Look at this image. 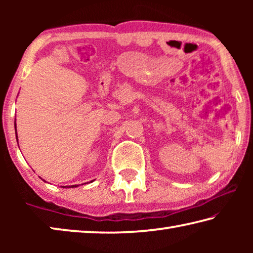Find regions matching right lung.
Segmentation results:
<instances>
[{
    "mask_svg": "<svg viewBox=\"0 0 253 253\" xmlns=\"http://www.w3.org/2000/svg\"><path fill=\"white\" fill-rule=\"evenodd\" d=\"M15 135H16V125H15ZM16 137H18V135H16ZM45 182V181H44ZM92 182V181H91ZM78 185H71V186H69V187H77ZM63 187H68V186H63Z\"/></svg>",
    "mask_w": 253,
    "mask_h": 253,
    "instance_id": "add662e5",
    "label": "right lung"
}]
</instances>
